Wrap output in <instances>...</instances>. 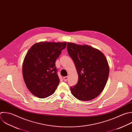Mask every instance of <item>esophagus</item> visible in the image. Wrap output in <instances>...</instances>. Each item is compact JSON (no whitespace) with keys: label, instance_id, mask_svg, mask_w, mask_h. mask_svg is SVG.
Segmentation results:
<instances>
[{"label":"esophagus","instance_id":"34e87169","mask_svg":"<svg viewBox=\"0 0 132 132\" xmlns=\"http://www.w3.org/2000/svg\"><path fill=\"white\" fill-rule=\"evenodd\" d=\"M63 79H64V80L65 81H67V80L68 79V76H66V77H64Z\"/></svg>","mask_w":132,"mask_h":132}]
</instances>
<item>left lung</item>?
<instances>
[{
  "label": "left lung",
  "mask_w": 132,
  "mask_h": 132,
  "mask_svg": "<svg viewBox=\"0 0 132 132\" xmlns=\"http://www.w3.org/2000/svg\"><path fill=\"white\" fill-rule=\"evenodd\" d=\"M67 51L72 59L78 74V83L70 87L72 94L82 101H91L103 91L109 73L104 54L87 45L67 43Z\"/></svg>",
  "instance_id": "1"
}]
</instances>
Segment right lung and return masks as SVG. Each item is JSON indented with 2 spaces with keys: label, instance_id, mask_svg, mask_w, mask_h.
<instances>
[{
  "label": "right lung",
  "instance_id": "add662e5",
  "mask_svg": "<svg viewBox=\"0 0 132 132\" xmlns=\"http://www.w3.org/2000/svg\"><path fill=\"white\" fill-rule=\"evenodd\" d=\"M66 47L65 42H40L28 51L22 72L27 89L34 95L45 98L55 91L60 83L55 62Z\"/></svg>",
  "mask_w": 132,
  "mask_h": 132
}]
</instances>
